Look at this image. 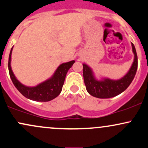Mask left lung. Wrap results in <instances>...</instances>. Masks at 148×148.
Here are the masks:
<instances>
[{"mask_svg":"<svg viewBox=\"0 0 148 148\" xmlns=\"http://www.w3.org/2000/svg\"><path fill=\"white\" fill-rule=\"evenodd\" d=\"M134 60L131 68L121 79L117 80L103 78L100 80L95 77L92 69L86 64H83V75L88 92L98 98H110L124 92L134 80L138 68V57L134 43H131Z\"/></svg>","mask_w":148,"mask_h":148,"instance_id":"1","label":"left lung"}]
</instances>
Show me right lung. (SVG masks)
Returning a JSON list of instances; mask_svg holds the SVG:
<instances>
[{
    "instance_id": "1",
    "label": "right lung",
    "mask_w": 148,
    "mask_h": 148,
    "mask_svg": "<svg viewBox=\"0 0 148 148\" xmlns=\"http://www.w3.org/2000/svg\"><path fill=\"white\" fill-rule=\"evenodd\" d=\"M12 48L13 47L11 48L10 53L8 69H9L10 77L16 88L24 97L34 101L48 102L58 97L62 89L66 73L73 65V64L75 62V61L71 60L61 64L50 79L40 83L36 86H27L17 80L11 68V55H12Z\"/></svg>"
}]
</instances>
